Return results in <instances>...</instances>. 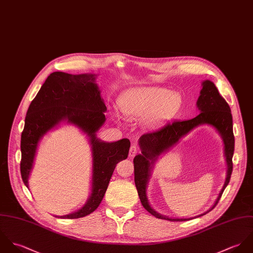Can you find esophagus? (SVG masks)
<instances>
[{
  "label": "esophagus",
  "instance_id": "obj_1",
  "mask_svg": "<svg viewBox=\"0 0 253 253\" xmlns=\"http://www.w3.org/2000/svg\"><path fill=\"white\" fill-rule=\"evenodd\" d=\"M137 153H138V148L135 145H132L130 148V151H129V156L134 157Z\"/></svg>",
  "mask_w": 253,
  "mask_h": 253
}]
</instances>
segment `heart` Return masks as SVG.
Listing matches in <instances>:
<instances>
[{
	"label": "heart",
	"mask_w": 253,
	"mask_h": 253,
	"mask_svg": "<svg viewBox=\"0 0 253 253\" xmlns=\"http://www.w3.org/2000/svg\"><path fill=\"white\" fill-rule=\"evenodd\" d=\"M181 103L178 92L160 87H143L124 93L118 100V108L127 119H144L147 126L155 127L171 118Z\"/></svg>",
	"instance_id": "b5f03b06"
}]
</instances>
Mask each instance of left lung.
Masks as SVG:
<instances>
[{
  "label": "left lung",
  "instance_id": "obj_1",
  "mask_svg": "<svg viewBox=\"0 0 253 253\" xmlns=\"http://www.w3.org/2000/svg\"><path fill=\"white\" fill-rule=\"evenodd\" d=\"M202 89L197 101L200 114L189 120L174 121L166 124L158 131L144 134L139 139L141 153L134 158L135 185L139 198L145 209L154 217L169 221H187L204 215L211 211L219 202L224 190L228 186L233 171V155L235 150V137L233 132V117L231 108L218 92L215 84L210 80L202 82ZM201 125H209L214 127L222 138L224 155L227 164V175L224 186L213 205L206 212L195 217L179 218L168 217L155 211L147 200L146 189L151 176L152 170L160 155L169 151L178 141L192 129Z\"/></svg>",
  "mask_w": 253,
  "mask_h": 253
}]
</instances>
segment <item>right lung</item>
<instances>
[{"instance_id": "obj_1", "label": "right lung", "mask_w": 253, "mask_h": 253, "mask_svg": "<svg viewBox=\"0 0 253 253\" xmlns=\"http://www.w3.org/2000/svg\"><path fill=\"white\" fill-rule=\"evenodd\" d=\"M95 73L69 74L52 72L35 99L31 101L21 134L20 173L29 189V176L33 169L37 149L42 138L62 123L74 125L89 139L92 152L91 194L85 204L69 214L56 216L75 219L87 216L100 205L118 161L126 159L130 141L121 139L107 143L97 137L105 122L106 106L96 83Z\"/></svg>"}]
</instances>
